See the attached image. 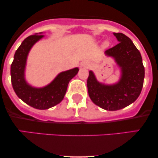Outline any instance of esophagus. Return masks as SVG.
I'll list each match as a JSON object with an SVG mask.
<instances>
[{"instance_id": "34e87169", "label": "esophagus", "mask_w": 158, "mask_h": 158, "mask_svg": "<svg viewBox=\"0 0 158 158\" xmlns=\"http://www.w3.org/2000/svg\"><path fill=\"white\" fill-rule=\"evenodd\" d=\"M81 67L82 68H88L90 67V62L88 61H84L81 62Z\"/></svg>"}]
</instances>
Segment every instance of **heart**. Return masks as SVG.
Segmentation results:
<instances>
[{
	"label": "heart",
	"instance_id": "obj_1",
	"mask_svg": "<svg viewBox=\"0 0 158 158\" xmlns=\"http://www.w3.org/2000/svg\"><path fill=\"white\" fill-rule=\"evenodd\" d=\"M103 46H104V47L108 46V42H104V44H103Z\"/></svg>",
	"mask_w": 158,
	"mask_h": 158
}]
</instances>
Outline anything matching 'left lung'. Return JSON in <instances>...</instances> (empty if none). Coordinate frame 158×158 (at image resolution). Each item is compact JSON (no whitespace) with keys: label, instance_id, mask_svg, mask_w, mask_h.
I'll return each mask as SVG.
<instances>
[{"label":"left lung","instance_id":"obj_1","mask_svg":"<svg viewBox=\"0 0 158 158\" xmlns=\"http://www.w3.org/2000/svg\"><path fill=\"white\" fill-rule=\"evenodd\" d=\"M119 44L105 52L113 58L120 69L117 82L107 85L99 82L92 70L89 71L87 86L90 99L106 110H117L129 106L138 98L145 77L140 52L128 36L115 33Z\"/></svg>","mask_w":158,"mask_h":158}]
</instances>
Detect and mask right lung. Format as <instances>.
I'll return each mask as SVG.
<instances>
[{"label": "right lung", "instance_id": "right-lung-1", "mask_svg": "<svg viewBox=\"0 0 158 158\" xmlns=\"http://www.w3.org/2000/svg\"><path fill=\"white\" fill-rule=\"evenodd\" d=\"M41 34L42 32L30 35L23 40L14 55L10 73L12 88L16 95L32 108L45 110L62 101L69 81L77 75L79 68L61 72L50 84L42 88H35L29 84L25 79L27 56L32 46L44 36Z\"/></svg>", "mask_w": 158, "mask_h": 158}]
</instances>
